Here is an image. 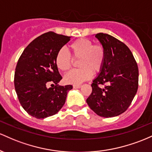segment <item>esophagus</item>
Listing matches in <instances>:
<instances>
[{"label":"esophagus","instance_id":"34e87169","mask_svg":"<svg viewBox=\"0 0 152 152\" xmlns=\"http://www.w3.org/2000/svg\"><path fill=\"white\" fill-rule=\"evenodd\" d=\"M82 88V85H73V88L74 89H78V88Z\"/></svg>","mask_w":152,"mask_h":152}]
</instances>
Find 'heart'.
<instances>
[{
	"instance_id": "1",
	"label": "heart",
	"mask_w": 152,
	"mask_h": 152,
	"mask_svg": "<svg viewBox=\"0 0 152 152\" xmlns=\"http://www.w3.org/2000/svg\"><path fill=\"white\" fill-rule=\"evenodd\" d=\"M72 57L64 48L57 51L54 58L55 64L60 71L65 72L73 64V59L77 60L79 69L69 72L64 77L67 84L79 85L89 80L94 74L103 69L106 58V51L101 44H94L88 39H78L69 44ZM73 58H72L71 57Z\"/></svg>"
}]
</instances>
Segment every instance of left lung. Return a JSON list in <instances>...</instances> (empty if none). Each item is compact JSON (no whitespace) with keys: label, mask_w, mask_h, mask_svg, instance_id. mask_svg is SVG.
<instances>
[{"label":"left lung","mask_w":152,"mask_h":152,"mask_svg":"<svg viewBox=\"0 0 152 152\" xmlns=\"http://www.w3.org/2000/svg\"><path fill=\"white\" fill-rule=\"evenodd\" d=\"M105 48L103 69L92 83L87 103L98 115L114 117L127 110L139 87V68L130 49L107 34L95 35Z\"/></svg>","instance_id":"obj_1"}]
</instances>
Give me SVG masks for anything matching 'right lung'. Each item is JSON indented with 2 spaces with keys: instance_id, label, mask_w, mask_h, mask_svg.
<instances>
[{
  "instance_id": "add662e5",
  "label": "right lung",
  "mask_w": 152,
  "mask_h": 152,
  "mask_svg": "<svg viewBox=\"0 0 152 152\" xmlns=\"http://www.w3.org/2000/svg\"><path fill=\"white\" fill-rule=\"evenodd\" d=\"M70 37L49 31L34 39L17 62L14 86L18 100L31 116L44 118L55 115L65 103L72 85H57L62 76L54 62L57 51ZM52 83V88L47 85Z\"/></svg>"
}]
</instances>
